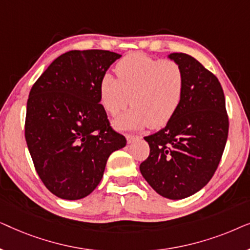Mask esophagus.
Wrapping results in <instances>:
<instances>
[{"label":"esophagus","instance_id":"obj_1","mask_svg":"<svg viewBox=\"0 0 250 250\" xmlns=\"http://www.w3.org/2000/svg\"><path fill=\"white\" fill-rule=\"evenodd\" d=\"M139 140H141L140 135H127V143H134Z\"/></svg>","mask_w":250,"mask_h":250}]
</instances>
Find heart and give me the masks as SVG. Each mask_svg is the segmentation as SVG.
<instances>
[{
	"label": "heart",
	"instance_id": "obj_1",
	"mask_svg": "<svg viewBox=\"0 0 250 250\" xmlns=\"http://www.w3.org/2000/svg\"><path fill=\"white\" fill-rule=\"evenodd\" d=\"M117 78L105 74L99 93L105 111L116 116L133 104L115 124L122 129L165 126L179 110L184 76L175 61L160 60L143 53H131L116 64Z\"/></svg>",
	"mask_w": 250,
	"mask_h": 250
}]
</instances>
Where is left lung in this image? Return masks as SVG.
I'll list each match as a JSON object with an SVG mask.
<instances>
[{
	"mask_svg": "<svg viewBox=\"0 0 250 250\" xmlns=\"http://www.w3.org/2000/svg\"><path fill=\"white\" fill-rule=\"evenodd\" d=\"M184 76L182 102L159 132L146 136L149 157L142 176L160 196L177 200L192 196L216 172L227 145L229 117L217 77L186 53H170Z\"/></svg>",
	"mask_w": 250,
	"mask_h": 250,
	"instance_id": "1",
	"label": "left lung"
}]
</instances>
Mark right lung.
Returning a JSON list of instances; mask_svg holds the SVG:
<instances>
[{
    "mask_svg": "<svg viewBox=\"0 0 250 250\" xmlns=\"http://www.w3.org/2000/svg\"><path fill=\"white\" fill-rule=\"evenodd\" d=\"M122 56L69 51L39 77L27 101L25 138L34 166L54 196L77 200L93 191L109 156L126 146L100 104L101 78Z\"/></svg>",
    "mask_w": 250,
    "mask_h": 250,
    "instance_id": "obj_1",
    "label": "right lung"
}]
</instances>
